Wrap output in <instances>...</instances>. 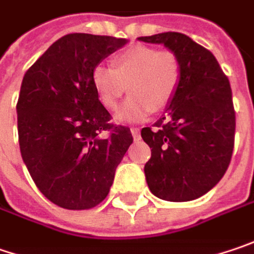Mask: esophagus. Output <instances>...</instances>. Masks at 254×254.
Here are the masks:
<instances>
[{
  "label": "esophagus",
  "mask_w": 254,
  "mask_h": 254,
  "mask_svg": "<svg viewBox=\"0 0 254 254\" xmlns=\"http://www.w3.org/2000/svg\"><path fill=\"white\" fill-rule=\"evenodd\" d=\"M130 131H131V134H133V137L135 138V140H138V138H140V128H138V127H131V128H130Z\"/></svg>",
  "instance_id": "34e87169"
}]
</instances>
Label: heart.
<instances>
[{
    "mask_svg": "<svg viewBox=\"0 0 254 254\" xmlns=\"http://www.w3.org/2000/svg\"><path fill=\"white\" fill-rule=\"evenodd\" d=\"M111 65H95L91 80L108 110L117 107L128 85L131 95L117 111L119 121L146 120L151 111L167 107L182 81V63L171 50L133 45L116 54Z\"/></svg>",
    "mask_w": 254,
    "mask_h": 254,
    "instance_id": "obj_1",
    "label": "heart"
}]
</instances>
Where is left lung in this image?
I'll return each instance as SVG.
<instances>
[{
  "instance_id": "1",
  "label": "left lung",
  "mask_w": 254,
  "mask_h": 254,
  "mask_svg": "<svg viewBox=\"0 0 254 254\" xmlns=\"http://www.w3.org/2000/svg\"><path fill=\"white\" fill-rule=\"evenodd\" d=\"M163 44L182 63L179 90L141 137L151 148L144 166L150 191L167 201H190L222 180L235 147L236 114L229 78L207 48L182 32L138 37Z\"/></svg>"
}]
</instances>
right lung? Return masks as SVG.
Segmentation results:
<instances>
[{"mask_svg": "<svg viewBox=\"0 0 254 254\" xmlns=\"http://www.w3.org/2000/svg\"><path fill=\"white\" fill-rule=\"evenodd\" d=\"M126 38L74 32L57 40L25 72L18 103L22 160L38 190L63 209L87 210L107 197L133 143L100 103L91 74Z\"/></svg>", "mask_w": 254, "mask_h": 254, "instance_id": "add662e5", "label": "right lung"}]
</instances>
